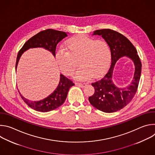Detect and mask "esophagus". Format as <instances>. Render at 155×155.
Instances as JSON below:
<instances>
[{"mask_svg":"<svg viewBox=\"0 0 155 155\" xmlns=\"http://www.w3.org/2000/svg\"><path fill=\"white\" fill-rule=\"evenodd\" d=\"M77 85H78V86H80V87H84L85 86H86V83H80V82H77L76 83H75Z\"/></svg>","mask_w":155,"mask_h":155,"instance_id":"34e87169","label":"esophagus"}]
</instances>
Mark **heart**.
<instances>
[{
	"label": "heart",
	"instance_id": "1",
	"mask_svg": "<svg viewBox=\"0 0 155 155\" xmlns=\"http://www.w3.org/2000/svg\"><path fill=\"white\" fill-rule=\"evenodd\" d=\"M67 48H60L56 58L61 71L65 75L75 73L78 80H87L104 73L111 62L112 53L108 43L103 39L96 40L86 35L80 34L70 38L66 43Z\"/></svg>",
	"mask_w": 155,
	"mask_h": 155
}]
</instances>
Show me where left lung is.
Here are the masks:
<instances>
[{
  "label": "left lung",
  "instance_id": "1",
  "mask_svg": "<svg viewBox=\"0 0 155 155\" xmlns=\"http://www.w3.org/2000/svg\"><path fill=\"white\" fill-rule=\"evenodd\" d=\"M93 35H101L108 43L112 53L111 65L107 73L99 80L92 83L94 93L89 97L91 104L105 113H112L126 106L135 96L140 78L142 63L137 50L132 43L121 34L110 29L95 31ZM123 56L134 62L135 72L131 83L127 87L119 88L111 80L114 65Z\"/></svg>",
  "mask_w": 155,
  "mask_h": 155
}]
</instances>
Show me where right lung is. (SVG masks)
<instances>
[{"label":"right lung","mask_w":155,"mask_h":155,"mask_svg":"<svg viewBox=\"0 0 155 155\" xmlns=\"http://www.w3.org/2000/svg\"><path fill=\"white\" fill-rule=\"evenodd\" d=\"M67 36V33L51 29L42 31L34 35L24 44L23 47L19 51L16 62V70L19 58L25 51L29 48L42 47L51 51L54 56H55L58 43ZM74 84L72 80L61 74L60 80L56 89L49 96L43 100L40 101H31L25 98L18 92L22 99L29 107L38 112H48L63 104L67 97L69 89Z\"/></svg>","instance_id":"add662e5"}]
</instances>
